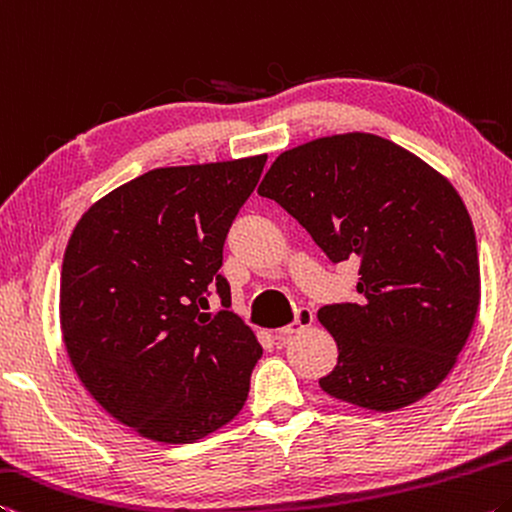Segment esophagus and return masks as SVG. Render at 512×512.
Instances as JSON below:
<instances>
[{
  "label": "esophagus",
  "instance_id": "1",
  "mask_svg": "<svg viewBox=\"0 0 512 512\" xmlns=\"http://www.w3.org/2000/svg\"><path fill=\"white\" fill-rule=\"evenodd\" d=\"M313 322H315V315H313L311 308H306V306L299 308L295 320H292L288 326H283V329H279V338H288V335H295L299 331H304Z\"/></svg>",
  "mask_w": 512,
  "mask_h": 512
}]
</instances>
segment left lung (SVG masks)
Returning a JSON list of instances; mask_svg holds the SVG:
<instances>
[{"label": "left lung", "instance_id": "obj_1", "mask_svg": "<svg viewBox=\"0 0 512 512\" xmlns=\"http://www.w3.org/2000/svg\"><path fill=\"white\" fill-rule=\"evenodd\" d=\"M258 195L311 233L331 263L358 261V304L322 306L338 365L320 379L335 399L397 410L445 381L474 326L479 251L451 183L374 133L317 138L283 152Z\"/></svg>", "mask_w": 512, "mask_h": 512}]
</instances>
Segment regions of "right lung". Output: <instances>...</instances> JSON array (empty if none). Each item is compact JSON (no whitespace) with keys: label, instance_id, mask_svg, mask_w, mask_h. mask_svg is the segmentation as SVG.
Instances as JSON below:
<instances>
[{"label":"right lung","instance_id":"right-lung-1","mask_svg":"<svg viewBox=\"0 0 512 512\" xmlns=\"http://www.w3.org/2000/svg\"><path fill=\"white\" fill-rule=\"evenodd\" d=\"M267 156L161 167L108 192L74 226L61 329L81 383L117 422L186 445L240 413L263 356L229 311L224 240ZM215 291L223 311L204 314Z\"/></svg>","mask_w":512,"mask_h":512}]
</instances>
